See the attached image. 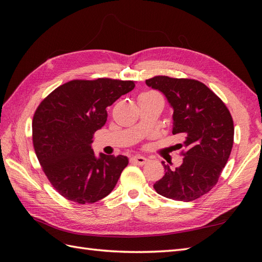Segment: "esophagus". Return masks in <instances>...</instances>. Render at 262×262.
Wrapping results in <instances>:
<instances>
[{"label":"esophagus","instance_id":"obj_1","mask_svg":"<svg viewBox=\"0 0 262 262\" xmlns=\"http://www.w3.org/2000/svg\"><path fill=\"white\" fill-rule=\"evenodd\" d=\"M131 162L139 164V165H144L147 162V158L144 156H141V155H136V156L131 157Z\"/></svg>","mask_w":262,"mask_h":262}]
</instances>
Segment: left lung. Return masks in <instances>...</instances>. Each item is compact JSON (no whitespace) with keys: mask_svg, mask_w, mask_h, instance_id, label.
I'll return each mask as SVG.
<instances>
[{"mask_svg":"<svg viewBox=\"0 0 262 262\" xmlns=\"http://www.w3.org/2000/svg\"><path fill=\"white\" fill-rule=\"evenodd\" d=\"M160 91L172 108V134L184 141L182 164L170 169L162 162L165 175L154 184L158 194L190 202L216 185L234 141V123L225 104L208 86L189 78L155 76L145 81Z\"/></svg>","mask_w":262,"mask_h":262,"instance_id":"1","label":"left lung"}]
</instances>
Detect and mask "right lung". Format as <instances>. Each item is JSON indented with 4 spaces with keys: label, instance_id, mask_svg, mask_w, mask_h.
I'll list each match as a JSON object with an SVG mask.
<instances>
[{
    "label": "right lung",
    "instance_id": "right-lung-1",
    "mask_svg": "<svg viewBox=\"0 0 262 262\" xmlns=\"http://www.w3.org/2000/svg\"><path fill=\"white\" fill-rule=\"evenodd\" d=\"M132 81L98 78L71 81L55 89L37 108L33 142L51 185L66 199L94 203L116 187L129 158L95 155L93 136L107 121V107L131 92Z\"/></svg>",
    "mask_w": 262,
    "mask_h": 262
}]
</instances>
